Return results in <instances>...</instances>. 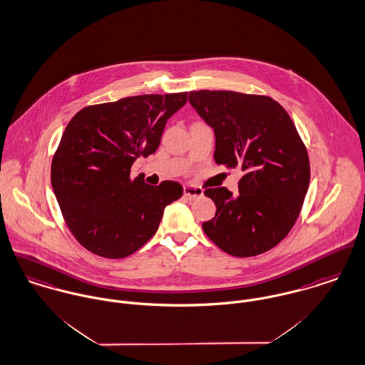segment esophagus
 I'll list each match as a JSON object with an SVG mask.
<instances>
[{
  "mask_svg": "<svg viewBox=\"0 0 365 365\" xmlns=\"http://www.w3.org/2000/svg\"><path fill=\"white\" fill-rule=\"evenodd\" d=\"M184 195L188 198H199L203 195V190L194 185H184Z\"/></svg>",
  "mask_w": 365,
  "mask_h": 365,
  "instance_id": "1",
  "label": "esophagus"
}]
</instances>
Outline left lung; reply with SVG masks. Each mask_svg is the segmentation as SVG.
Returning <instances> with one entry per match:
<instances>
[{
  "instance_id": "1",
  "label": "left lung",
  "mask_w": 365,
  "mask_h": 365,
  "mask_svg": "<svg viewBox=\"0 0 365 365\" xmlns=\"http://www.w3.org/2000/svg\"><path fill=\"white\" fill-rule=\"evenodd\" d=\"M188 100L215 131V162L242 171L237 197L226 187L205 191L216 215L202 229L232 257L264 254L293 229L308 191L309 159L297 128L269 96L198 91Z\"/></svg>"
}]
</instances>
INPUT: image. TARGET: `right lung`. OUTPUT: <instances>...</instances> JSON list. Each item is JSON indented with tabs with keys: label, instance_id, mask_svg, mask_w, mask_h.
<instances>
[{
	"label": "right lung",
	"instance_id": "1",
	"mask_svg": "<svg viewBox=\"0 0 365 365\" xmlns=\"http://www.w3.org/2000/svg\"><path fill=\"white\" fill-rule=\"evenodd\" d=\"M187 92L140 95L88 106L68 123L51 162V185L66 226L88 251L120 259L158 232L167 205L182 197L175 181L149 185L131 167L159 148L167 120Z\"/></svg>",
	"mask_w": 365,
	"mask_h": 365
}]
</instances>
